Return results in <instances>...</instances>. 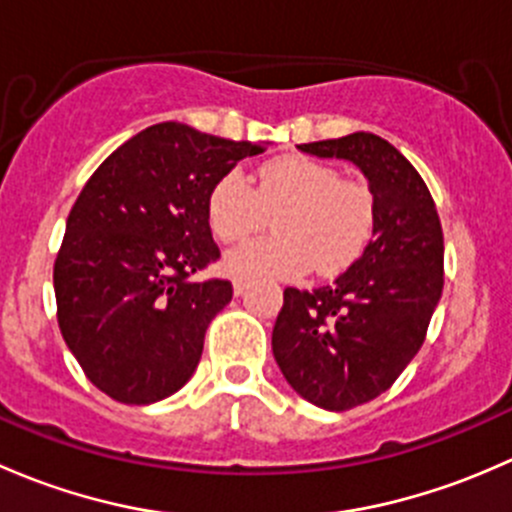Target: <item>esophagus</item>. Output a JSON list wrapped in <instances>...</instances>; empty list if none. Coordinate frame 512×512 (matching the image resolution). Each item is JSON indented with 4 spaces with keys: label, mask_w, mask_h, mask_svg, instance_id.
I'll return each instance as SVG.
<instances>
[{
    "label": "esophagus",
    "mask_w": 512,
    "mask_h": 512,
    "mask_svg": "<svg viewBox=\"0 0 512 512\" xmlns=\"http://www.w3.org/2000/svg\"><path fill=\"white\" fill-rule=\"evenodd\" d=\"M247 287H250V282H247V280H235V285H232V289H235L237 297H240V294H245Z\"/></svg>",
    "instance_id": "obj_1"
}]
</instances>
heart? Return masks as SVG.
<instances>
[{"instance_id":"1","label":"heart","mask_w":512,"mask_h":512,"mask_svg":"<svg viewBox=\"0 0 512 512\" xmlns=\"http://www.w3.org/2000/svg\"><path fill=\"white\" fill-rule=\"evenodd\" d=\"M275 213V235L227 252L223 267L240 280L292 277L309 267L342 272L369 245L376 205L366 185L342 180L337 168L304 156L275 158L255 173V188L237 170L208 195V223L223 242H242Z\"/></svg>"}]
</instances>
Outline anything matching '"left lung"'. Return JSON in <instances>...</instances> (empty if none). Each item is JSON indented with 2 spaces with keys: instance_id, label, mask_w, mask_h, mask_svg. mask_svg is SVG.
Instances as JSON below:
<instances>
[{
  "instance_id": "left-lung-1",
  "label": "left lung",
  "mask_w": 512,
  "mask_h": 512,
  "mask_svg": "<svg viewBox=\"0 0 512 512\" xmlns=\"http://www.w3.org/2000/svg\"><path fill=\"white\" fill-rule=\"evenodd\" d=\"M354 163L374 195V237L332 285L285 289L272 354L309 404L347 411L384 394L409 366L443 292V230L418 170L389 141L356 131L297 146Z\"/></svg>"
}]
</instances>
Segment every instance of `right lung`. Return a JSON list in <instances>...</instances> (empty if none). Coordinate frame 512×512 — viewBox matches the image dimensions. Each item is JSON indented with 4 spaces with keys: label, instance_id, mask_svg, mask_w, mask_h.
<instances>
[{
    "label": "right lung",
    "instance_id": "1",
    "mask_svg": "<svg viewBox=\"0 0 512 512\" xmlns=\"http://www.w3.org/2000/svg\"><path fill=\"white\" fill-rule=\"evenodd\" d=\"M262 151L165 121L116 148L84 185L54 292L66 347L103 394L156 404L193 376L205 329L232 299L227 280H190L220 257L208 195Z\"/></svg>",
    "mask_w": 512,
    "mask_h": 512
}]
</instances>
